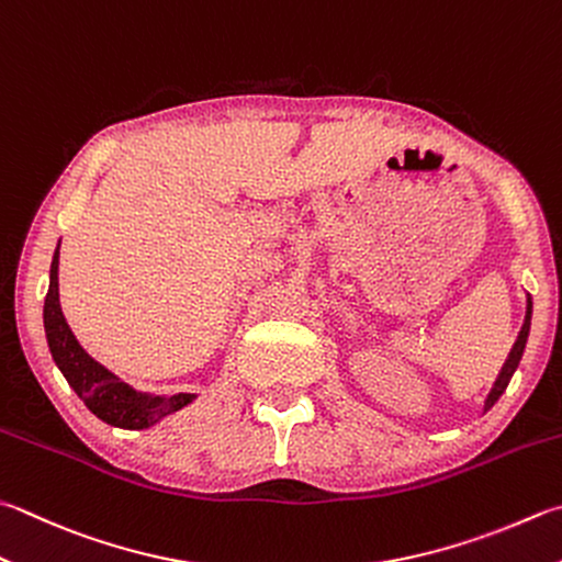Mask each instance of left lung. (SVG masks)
Masks as SVG:
<instances>
[{
	"label": "left lung",
	"mask_w": 562,
	"mask_h": 562,
	"mask_svg": "<svg viewBox=\"0 0 562 562\" xmlns=\"http://www.w3.org/2000/svg\"><path fill=\"white\" fill-rule=\"evenodd\" d=\"M531 308H533V303H531V299H528V305H526V321H524V327H521V333H518V337H516V342H514V347H512V352H509V359H506L504 362V367H502V372H499V379L494 381V389H492V394L486 396V404H484V411H490L496 401H499V396L504 394L506 391V386H509V381H512V376H514V372H516V367H518V362H521V357H524V349H526V342H528V333H531Z\"/></svg>",
	"instance_id": "obj_1"
}]
</instances>
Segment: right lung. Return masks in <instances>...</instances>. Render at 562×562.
Listing matches in <instances>:
<instances>
[{
    "label": "right lung",
    "mask_w": 562,
    "mask_h": 562,
    "mask_svg": "<svg viewBox=\"0 0 562 562\" xmlns=\"http://www.w3.org/2000/svg\"><path fill=\"white\" fill-rule=\"evenodd\" d=\"M58 254L60 241L56 251H53L50 261V283L44 303V327L46 340L53 362L66 376L72 391L82 398L100 420L110 423L114 428L124 430H144L156 426L171 413L193 404L195 394H173V396H154L146 391H136L126 384L116 374H112L108 367H102L98 359H92L80 342L72 335L70 325L66 323V315L60 311L58 299Z\"/></svg>",
    "instance_id": "right-lung-1"
}]
</instances>
